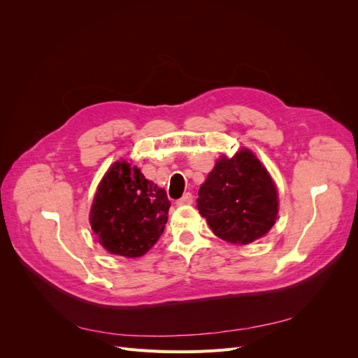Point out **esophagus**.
<instances>
[{"label": "esophagus", "instance_id": "obj_1", "mask_svg": "<svg viewBox=\"0 0 358 358\" xmlns=\"http://www.w3.org/2000/svg\"><path fill=\"white\" fill-rule=\"evenodd\" d=\"M192 201H194L192 194H191V192H187V194H183V196L176 201V204H179V206H183V204H192Z\"/></svg>", "mask_w": 358, "mask_h": 358}]
</instances>
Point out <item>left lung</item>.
Instances as JSON below:
<instances>
[{
  "instance_id": "obj_1",
  "label": "left lung",
  "mask_w": 358,
  "mask_h": 358,
  "mask_svg": "<svg viewBox=\"0 0 358 358\" xmlns=\"http://www.w3.org/2000/svg\"><path fill=\"white\" fill-rule=\"evenodd\" d=\"M197 209L220 239L248 245L272 229L278 191L255 155L221 157L199 189Z\"/></svg>"
}]
</instances>
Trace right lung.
<instances>
[{
    "mask_svg": "<svg viewBox=\"0 0 358 358\" xmlns=\"http://www.w3.org/2000/svg\"><path fill=\"white\" fill-rule=\"evenodd\" d=\"M170 201L164 189L137 167L115 162L91 209V229L107 252L134 258L146 254L164 231Z\"/></svg>",
    "mask_w": 358,
    "mask_h": 358,
    "instance_id": "1",
    "label": "right lung"
}]
</instances>
